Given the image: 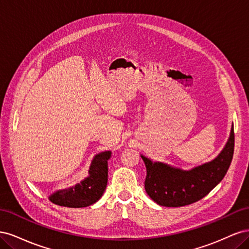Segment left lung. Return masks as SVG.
<instances>
[{
	"mask_svg": "<svg viewBox=\"0 0 249 249\" xmlns=\"http://www.w3.org/2000/svg\"><path fill=\"white\" fill-rule=\"evenodd\" d=\"M235 146L233 124L227 145L215 160L184 171L166 164L153 163L141 156L146 167L144 182L148 196L163 207H183L191 205L208 195L221 182L232 160Z\"/></svg>",
	"mask_w": 249,
	"mask_h": 249,
	"instance_id": "8db88e82",
	"label": "left lung"
}]
</instances>
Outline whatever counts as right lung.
I'll return each instance as SVG.
<instances>
[{
    "mask_svg": "<svg viewBox=\"0 0 249 249\" xmlns=\"http://www.w3.org/2000/svg\"><path fill=\"white\" fill-rule=\"evenodd\" d=\"M111 152H104L94 157L89 169V177L74 187L60 190L50 197L55 205L67 208L88 207L99 200L108 183V160Z\"/></svg>",
    "mask_w": 249,
    "mask_h": 249,
    "instance_id": "right-lung-1",
    "label": "right lung"
}]
</instances>
